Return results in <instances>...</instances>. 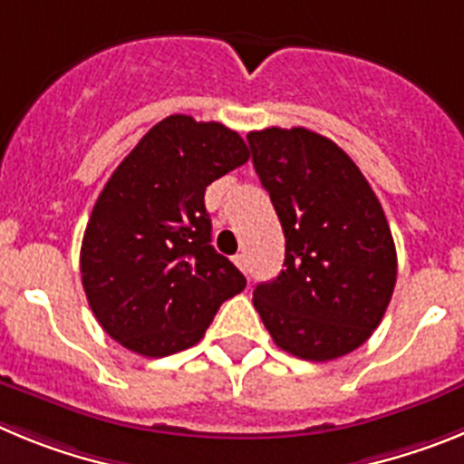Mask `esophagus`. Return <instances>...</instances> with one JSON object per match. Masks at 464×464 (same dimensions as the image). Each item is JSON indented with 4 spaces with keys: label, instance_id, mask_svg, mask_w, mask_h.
<instances>
[{
    "label": "esophagus",
    "instance_id": "obj_1",
    "mask_svg": "<svg viewBox=\"0 0 464 464\" xmlns=\"http://www.w3.org/2000/svg\"><path fill=\"white\" fill-rule=\"evenodd\" d=\"M235 265L241 269V272H248V257H246V253H237Z\"/></svg>",
    "mask_w": 464,
    "mask_h": 464
}]
</instances>
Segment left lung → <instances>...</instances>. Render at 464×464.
Wrapping results in <instances>:
<instances>
[{
  "instance_id": "obj_1",
  "label": "left lung",
  "mask_w": 464,
  "mask_h": 464,
  "mask_svg": "<svg viewBox=\"0 0 464 464\" xmlns=\"http://www.w3.org/2000/svg\"><path fill=\"white\" fill-rule=\"evenodd\" d=\"M246 139L285 235L281 274L253 290V304L295 358H342L372 337L395 290V241L381 202L323 134L267 127Z\"/></svg>"
}]
</instances>
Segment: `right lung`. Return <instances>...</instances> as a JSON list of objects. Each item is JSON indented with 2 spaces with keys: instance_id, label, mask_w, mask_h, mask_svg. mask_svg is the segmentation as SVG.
Returning a JSON list of instances; mask_svg holds the SVG:
<instances>
[{
  "instance_id": "right-lung-1",
  "label": "right lung",
  "mask_w": 464,
  "mask_h": 464,
  "mask_svg": "<svg viewBox=\"0 0 464 464\" xmlns=\"http://www.w3.org/2000/svg\"><path fill=\"white\" fill-rule=\"evenodd\" d=\"M251 158L220 122L160 121L111 174L81 246V278L111 339L143 358L195 346L246 278L211 246L204 192Z\"/></svg>"
}]
</instances>
